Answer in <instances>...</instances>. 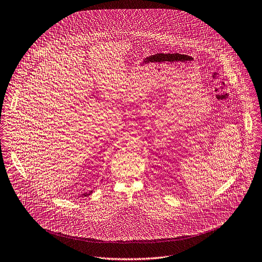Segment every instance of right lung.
Here are the masks:
<instances>
[{"label": "right lung", "instance_id": "add662e5", "mask_svg": "<svg viewBox=\"0 0 262 262\" xmlns=\"http://www.w3.org/2000/svg\"><path fill=\"white\" fill-rule=\"evenodd\" d=\"M92 192H93V191L91 190V191H89V192H86V193H84V194H82V195H84V196H87V195H90Z\"/></svg>", "mask_w": 262, "mask_h": 262}]
</instances>
